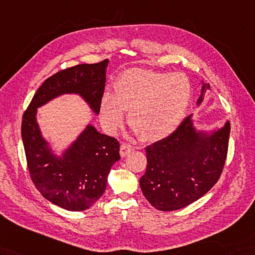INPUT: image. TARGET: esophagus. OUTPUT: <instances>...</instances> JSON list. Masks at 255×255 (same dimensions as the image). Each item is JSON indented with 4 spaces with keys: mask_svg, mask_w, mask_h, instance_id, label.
I'll return each mask as SVG.
<instances>
[{
    "mask_svg": "<svg viewBox=\"0 0 255 255\" xmlns=\"http://www.w3.org/2000/svg\"><path fill=\"white\" fill-rule=\"evenodd\" d=\"M131 151H133V146H131L130 144L123 143V144L121 145V156H122V157L127 156Z\"/></svg>",
    "mask_w": 255,
    "mask_h": 255,
    "instance_id": "esophagus-1",
    "label": "esophagus"
}]
</instances>
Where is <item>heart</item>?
<instances>
[{"mask_svg": "<svg viewBox=\"0 0 255 255\" xmlns=\"http://www.w3.org/2000/svg\"><path fill=\"white\" fill-rule=\"evenodd\" d=\"M190 94V84L182 74L128 69L117 79L115 94L103 96L101 121L109 132L115 133L129 111V125L141 140H162L180 125Z\"/></svg>", "mask_w": 255, "mask_h": 255, "instance_id": "b5f03b06", "label": "heart"}]
</instances>
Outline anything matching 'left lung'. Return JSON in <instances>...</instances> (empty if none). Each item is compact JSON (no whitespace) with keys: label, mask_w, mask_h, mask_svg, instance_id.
<instances>
[{"label":"left lung","mask_w":255,"mask_h":255,"mask_svg":"<svg viewBox=\"0 0 255 255\" xmlns=\"http://www.w3.org/2000/svg\"><path fill=\"white\" fill-rule=\"evenodd\" d=\"M210 85L202 81L200 106ZM230 123L200 130L193 115L187 116L167 138L145 147L146 170L140 178L145 199L159 211L180 210L211 190L226 161Z\"/></svg>","instance_id":"left-lung-1"}]
</instances>
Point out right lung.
<instances>
[{
	"mask_svg": "<svg viewBox=\"0 0 255 255\" xmlns=\"http://www.w3.org/2000/svg\"><path fill=\"white\" fill-rule=\"evenodd\" d=\"M109 63L77 65L51 76L22 116L21 138L34 186L46 200L67 211L88 210L102 197L111 167L121 158L120 142L88 124L57 154L41 131L38 109L65 94H76L99 115Z\"/></svg>",
	"mask_w": 255,
	"mask_h": 255,
	"instance_id": "right-lung-1",
	"label": "right lung"
}]
</instances>
